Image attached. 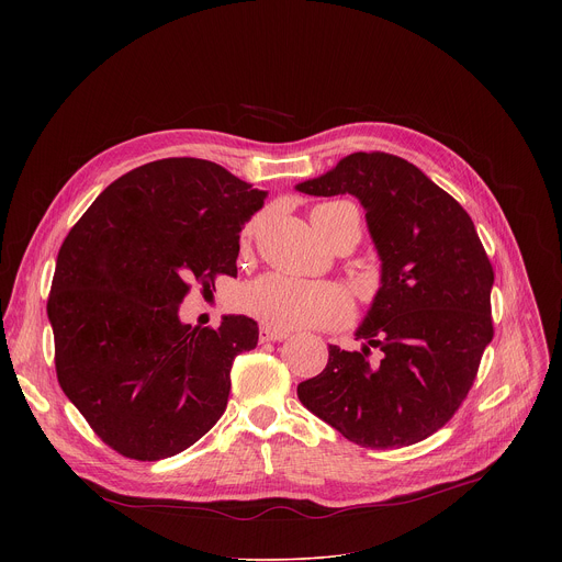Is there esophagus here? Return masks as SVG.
Here are the masks:
<instances>
[{
    "mask_svg": "<svg viewBox=\"0 0 562 562\" xmlns=\"http://www.w3.org/2000/svg\"><path fill=\"white\" fill-rule=\"evenodd\" d=\"M260 342L265 345V342H280V340H284V338H289V334L286 331H278V329H271V327H267V325H262L260 327Z\"/></svg>",
    "mask_w": 562,
    "mask_h": 562,
    "instance_id": "esophagus-1",
    "label": "esophagus"
}]
</instances>
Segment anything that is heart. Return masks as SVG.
<instances>
[{
	"label": "heart",
	"mask_w": 562,
	"mask_h": 562,
	"mask_svg": "<svg viewBox=\"0 0 562 562\" xmlns=\"http://www.w3.org/2000/svg\"><path fill=\"white\" fill-rule=\"evenodd\" d=\"M347 217L360 222L351 202H327L311 211V222L325 239H329ZM254 228L256 222H251L245 233L251 235ZM235 302L262 325L280 331L336 327L351 317V300L338 284L295 280L280 273H267L243 284L235 293Z\"/></svg>",
	"instance_id": "heart-1"
}]
</instances>
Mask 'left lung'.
<instances>
[{
	"label": "left lung",
	"mask_w": 562,
	"mask_h": 562,
	"mask_svg": "<svg viewBox=\"0 0 562 562\" xmlns=\"http://www.w3.org/2000/svg\"><path fill=\"white\" fill-rule=\"evenodd\" d=\"M295 189L356 195L382 262L356 331L362 351L331 345L325 371L297 384L300 403L360 447L429 438L462 405L494 338V269L471 217L418 167L380 150L351 153Z\"/></svg>",
	"instance_id": "1"
}]
</instances>
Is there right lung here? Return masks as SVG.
<instances>
[{
	"label": "right lung",
	"instance_id": "1",
	"mask_svg": "<svg viewBox=\"0 0 562 562\" xmlns=\"http://www.w3.org/2000/svg\"><path fill=\"white\" fill-rule=\"evenodd\" d=\"M267 193L209 159L167 157L117 178L68 231L48 295L61 391L117 453L162 460L224 414L231 367L258 323H180L191 284L237 276L239 231Z\"/></svg>",
	"mask_w": 562,
	"mask_h": 562
}]
</instances>
